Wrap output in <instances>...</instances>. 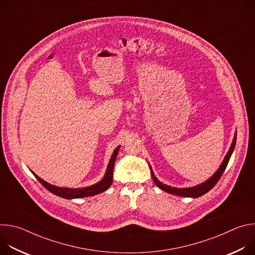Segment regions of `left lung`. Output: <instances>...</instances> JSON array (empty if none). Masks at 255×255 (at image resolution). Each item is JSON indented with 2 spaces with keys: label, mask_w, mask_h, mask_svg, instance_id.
<instances>
[{
  "label": "left lung",
  "mask_w": 255,
  "mask_h": 255,
  "mask_svg": "<svg viewBox=\"0 0 255 255\" xmlns=\"http://www.w3.org/2000/svg\"><path fill=\"white\" fill-rule=\"evenodd\" d=\"M236 136H237V132L235 131V134H234V138H233V141L231 143V146L226 154V156L224 157L221 165L219 166V168H218L216 170V172L210 177L208 178L206 181H204V183L200 184V185H197L195 187H191V188H174V187H170V186H167L165 184H162L160 180L157 179V177L154 175V172L152 171V167L150 166L149 164V167H150V171H151V175H152V179L154 181V184L159 188L161 189L162 191L166 192V193H169L171 195H175V196H178V197H188V198H199L203 195H205L206 193H208L217 183L218 180L220 179L221 175L223 174L224 170L226 169V166L229 162V159L233 153V150L235 148V144H236Z\"/></svg>",
  "instance_id": "1"
}]
</instances>
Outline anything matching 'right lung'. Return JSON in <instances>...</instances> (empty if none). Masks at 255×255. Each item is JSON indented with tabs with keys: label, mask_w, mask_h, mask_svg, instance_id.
<instances>
[{
	"label": "right lung",
	"mask_w": 255,
	"mask_h": 255,
	"mask_svg": "<svg viewBox=\"0 0 255 255\" xmlns=\"http://www.w3.org/2000/svg\"><path fill=\"white\" fill-rule=\"evenodd\" d=\"M119 148H120V145L116 147V149L112 153V156L110 158V161H109V163H108V166H107V169H106V172H105L103 178L100 181H98L97 184L86 187V188L70 189V188L56 187V186H53V185L47 183V181H45L44 179L39 177L37 174L34 173L32 170L31 171L35 175V177L40 181V184L44 188H46L50 193H52V194H54L58 197H61L63 199H68V200L85 198V197H93V196H96L98 194H101V193L105 192L107 189H109V187L112 185V183H113V169H114V164H115V160H116Z\"/></svg>",
	"instance_id": "obj_1"
}]
</instances>
